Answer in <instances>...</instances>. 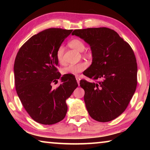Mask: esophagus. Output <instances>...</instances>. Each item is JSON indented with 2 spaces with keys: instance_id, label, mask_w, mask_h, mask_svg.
Wrapping results in <instances>:
<instances>
[{
  "instance_id": "obj_1",
  "label": "esophagus",
  "mask_w": 150,
  "mask_h": 150,
  "mask_svg": "<svg viewBox=\"0 0 150 150\" xmlns=\"http://www.w3.org/2000/svg\"><path fill=\"white\" fill-rule=\"evenodd\" d=\"M75 78H76V80H77V82L78 83V85H79V83H80V80H81L80 77H78V76H75Z\"/></svg>"
}]
</instances>
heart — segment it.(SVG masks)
Returning <instances> with one entry per match:
<instances>
[{"instance_id": "heart-1", "label": "heart", "mask_w": 150, "mask_h": 150, "mask_svg": "<svg viewBox=\"0 0 150 150\" xmlns=\"http://www.w3.org/2000/svg\"><path fill=\"white\" fill-rule=\"evenodd\" d=\"M69 45L70 47L73 48L78 52H83L85 48L84 43L81 40L75 38L73 39L69 42ZM63 53H64V49L62 46L58 47L56 52V58L57 62L61 64H62L64 62L63 59ZM87 67V64L85 62H81L77 64H71L66 66L62 69L63 74L67 75H77L78 73L82 72Z\"/></svg>"}]
</instances>
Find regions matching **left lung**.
<instances>
[{
  "instance_id": "1",
  "label": "left lung",
  "mask_w": 150,
  "mask_h": 150,
  "mask_svg": "<svg viewBox=\"0 0 150 150\" xmlns=\"http://www.w3.org/2000/svg\"><path fill=\"white\" fill-rule=\"evenodd\" d=\"M72 35L90 45L92 64L81 80L91 117L98 122L114 120L126 110L137 86L136 59L132 49L117 32L108 28L75 30Z\"/></svg>"
}]
</instances>
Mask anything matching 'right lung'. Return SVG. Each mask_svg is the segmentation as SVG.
I'll return each instance as SVG.
<instances>
[{
    "mask_svg": "<svg viewBox=\"0 0 150 150\" xmlns=\"http://www.w3.org/2000/svg\"><path fill=\"white\" fill-rule=\"evenodd\" d=\"M72 30L49 28L33 35L20 48L14 65L15 87L33 120L45 125L57 123L67 111L66 100L78 84L75 76L57 71L56 52ZM62 83L55 90L52 82Z\"/></svg>",
    "mask_w": 150,
    "mask_h": 150,
    "instance_id": "right-lung-1",
    "label": "right lung"
}]
</instances>
